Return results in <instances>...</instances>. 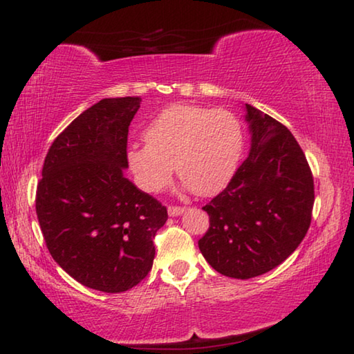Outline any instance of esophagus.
Wrapping results in <instances>:
<instances>
[{
  "label": "esophagus",
  "instance_id": "esophagus-1",
  "mask_svg": "<svg viewBox=\"0 0 354 354\" xmlns=\"http://www.w3.org/2000/svg\"><path fill=\"white\" fill-rule=\"evenodd\" d=\"M184 214V207L181 206H169V215L170 217H178V215Z\"/></svg>",
  "mask_w": 354,
  "mask_h": 354
}]
</instances>
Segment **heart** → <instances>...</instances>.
I'll use <instances>...</instances> for the list:
<instances>
[{
	"label": "heart",
	"instance_id": "heart-1",
	"mask_svg": "<svg viewBox=\"0 0 354 354\" xmlns=\"http://www.w3.org/2000/svg\"><path fill=\"white\" fill-rule=\"evenodd\" d=\"M145 147L128 151V164L140 189L162 190L173 175L200 196L225 187L243 145L242 124L234 113L201 106L173 104L143 131Z\"/></svg>",
	"mask_w": 354,
	"mask_h": 354
}]
</instances>
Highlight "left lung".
I'll list each match as a JSON object with an SVG mask.
<instances>
[{
    "instance_id": "left-lung-1",
    "label": "left lung",
    "mask_w": 354,
    "mask_h": 354,
    "mask_svg": "<svg viewBox=\"0 0 354 354\" xmlns=\"http://www.w3.org/2000/svg\"><path fill=\"white\" fill-rule=\"evenodd\" d=\"M248 158L223 192L203 207L209 230L198 241L214 270L250 279L284 262L306 236L314 178L303 149L284 124L245 104Z\"/></svg>"
}]
</instances>
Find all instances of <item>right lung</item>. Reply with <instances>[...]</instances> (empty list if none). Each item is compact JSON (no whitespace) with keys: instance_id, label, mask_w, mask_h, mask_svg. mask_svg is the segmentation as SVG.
<instances>
[{"instance_id":"1","label":"right lung","mask_w":354,"mask_h":354,"mask_svg":"<svg viewBox=\"0 0 354 354\" xmlns=\"http://www.w3.org/2000/svg\"><path fill=\"white\" fill-rule=\"evenodd\" d=\"M139 97L104 98L76 117L48 149L35 212L48 251L82 286L129 290L153 267L165 206L124 176L128 129Z\"/></svg>"}]
</instances>
